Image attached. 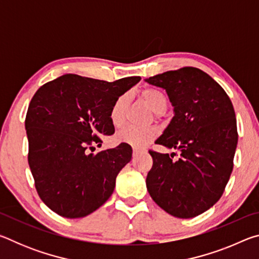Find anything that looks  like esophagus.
<instances>
[{
	"label": "esophagus",
	"instance_id": "34e87169",
	"mask_svg": "<svg viewBox=\"0 0 259 259\" xmlns=\"http://www.w3.org/2000/svg\"><path fill=\"white\" fill-rule=\"evenodd\" d=\"M139 153H142V151H140V150H137V148H134V156L138 155Z\"/></svg>",
	"mask_w": 259,
	"mask_h": 259
}]
</instances>
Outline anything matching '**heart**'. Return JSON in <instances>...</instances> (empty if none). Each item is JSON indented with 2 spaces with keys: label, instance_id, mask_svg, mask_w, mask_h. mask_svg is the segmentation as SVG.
I'll use <instances>...</instances> for the list:
<instances>
[{
  "label": "heart",
  "instance_id": "b5f03b06",
  "mask_svg": "<svg viewBox=\"0 0 259 259\" xmlns=\"http://www.w3.org/2000/svg\"><path fill=\"white\" fill-rule=\"evenodd\" d=\"M142 99L155 114H162L166 108V97L162 91L155 88H146L142 91ZM128 105V97L122 95L113 103L111 111H109V120L115 128L123 125L125 119V109ZM157 135V130L154 126L148 128H136V126H126L117 133L115 139L117 143L126 144L136 148L145 147L148 143L152 142Z\"/></svg>",
  "mask_w": 259,
  "mask_h": 259
}]
</instances>
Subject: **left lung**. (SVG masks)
Listing matches in <instances>:
<instances>
[{
    "mask_svg": "<svg viewBox=\"0 0 259 259\" xmlns=\"http://www.w3.org/2000/svg\"><path fill=\"white\" fill-rule=\"evenodd\" d=\"M145 82L164 89L174 107L155 144L181 151L177 161L150 151L147 191L174 217L199 216L221 199L233 170L238 145L233 105L211 76L195 67L157 74Z\"/></svg>",
    "mask_w": 259,
    "mask_h": 259,
    "instance_id": "obj_1",
    "label": "left lung"
}]
</instances>
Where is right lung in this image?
I'll return each instance as SVG.
<instances>
[{
    "label": "right lung",
    "instance_id": "add662e5",
    "mask_svg": "<svg viewBox=\"0 0 259 259\" xmlns=\"http://www.w3.org/2000/svg\"><path fill=\"white\" fill-rule=\"evenodd\" d=\"M140 76L107 82L65 74L43 84L30 100L25 120L28 164L41 200L66 218L85 217L106 202L117 174L129 163L126 144L88 153L99 135L111 136L113 103Z\"/></svg>",
    "mask_w": 259,
    "mask_h": 259
}]
</instances>
